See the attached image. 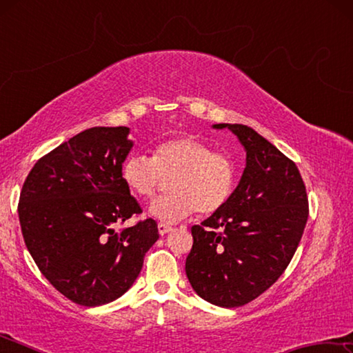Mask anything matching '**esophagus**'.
<instances>
[{"label": "esophagus", "mask_w": 353, "mask_h": 353, "mask_svg": "<svg viewBox=\"0 0 353 353\" xmlns=\"http://www.w3.org/2000/svg\"><path fill=\"white\" fill-rule=\"evenodd\" d=\"M157 227H159V234L160 235H166V234H168V232L172 230V227L170 224H166V223H159Z\"/></svg>", "instance_id": "obj_1"}]
</instances>
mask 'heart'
I'll return each mask as SVG.
<instances>
[{
  "instance_id": "obj_1",
  "label": "heart",
  "mask_w": 353,
  "mask_h": 353,
  "mask_svg": "<svg viewBox=\"0 0 353 353\" xmlns=\"http://www.w3.org/2000/svg\"><path fill=\"white\" fill-rule=\"evenodd\" d=\"M171 179V193L152 202L155 218L176 223L199 210L213 214L230 199L236 166L230 155L213 151L194 137L166 140L152 149L151 157L130 154L121 165V179L130 193L151 199Z\"/></svg>"
}]
</instances>
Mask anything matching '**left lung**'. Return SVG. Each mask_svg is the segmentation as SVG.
Returning <instances> with one entry per match:
<instances>
[{"instance_id":"8db88e82","label":"left lung","mask_w":353,"mask_h":353,"mask_svg":"<svg viewBox=\"0 0 353 353\" xmlns=\"http://www.w3.org/2000/svg\"><path fill=\"white\" fill-rule=\"evenodd\" d=\"M229 128L246 149V168L219 212L191 227L185 272L213 305L235 308L263 294L282 276L308 219V198L296 163L244 124Z\"/></svg>"}]
</instances>
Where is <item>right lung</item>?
Segmentation results:
<instances>
[{"instance_id": "obj_1", "label": "right lung", "mask_w": 353, "mask_h": 353, "mask_svg": "<svg viewBox=\"0 0 353 353\" xmlns=\"http://www.w3.org/2000/svg\"><path fill=\"white\" fill-rule=\"evenodd\" d=\"M129 128H90L52 149L23 183L19 218L35 265L71 302L98 307L123 296L159 240L148 218L128 229L115 225L141 213L121 179L132 148Z\"/></svg>"}]
</instances>
